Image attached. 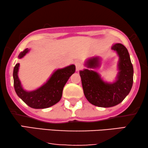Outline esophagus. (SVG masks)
<instances>
[{"instance_id":"1","label":"esophagus","mask_w":148,"mask_h":148,"mask_svg":"<svg viewBox=\"0 0 148 148\" xmlns=\"http://www.w3.org/2000/svg\"><path fill=\"white\" fill-rule=\"evenodd\" d=\"M75 64L76 71H78L81 70L82 69H83V67H84V64H83V63L81 61H76Z\"/></svg>"}]
</instances>
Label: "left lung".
<instances>
[{"mask_svg":"<svg viewBox=\"0 0 148 148\" xmlns=\"http://www.w3.org/2000/svg\"><path fill=\"white\" fill-rule=\"evenodd\" d=\"M119 56V72L116 82H104L98 73L92 70L80 71L82 84L85 96L91 104L99 107L108 108L120 104L130 92L133 82V68L128 50L122 44L112 46ZM100 58L94 56L85 62L88 68L100 66Z\"/></svg>","mask_w":148,"mask_h":148,"instance_id":"obj_1","label":"left lung"}]
</instances>
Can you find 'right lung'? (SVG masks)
<instances>
[{
  "label": "right lung",
  "mask_w": 148,
  "mask_h": 148,
  "mask_svg": "<svg viewBox=\"0 0 148 148\" xmlns=\"http://www.w3.org/2000/svg\"><path fill=\"white\" fill-rule=\"evenodd\" d=\"M29 50L26 48L20 52L19 58H23ZM19 63L15 64L13 69L14 88L17 96L29 107L36 109L46 108L53 106L61 99L62 90L69 79L75 71L74 64L56 70L45 84L36 90L26 92L22 88L18 77Z\"/></svg>",
  "instance_id": "right-lung-1"
}]
</instances>
